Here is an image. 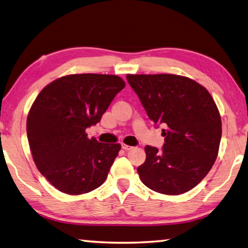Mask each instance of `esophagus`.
Here are the masks:
<instances>
[{
  "mask_svg": "<svg viewBox=\"0 0 248 248\" xmlns=\"http://www.w3.org/2000/svg\"><path fill=\"white\" fill-rule=\"evenodd\" d=\"M121 148H123L124 151H129V150H132L133 146H130V145H127V144L123 143V145H121Z\"/></svg>",
  "mask_w": 248,
  "mask_h": 248,
  "instance_id": "esophagus-1",
  "label": "esophagus"
}]
</instances>
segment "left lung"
Wrapping results in <instances>:
<instances>
[{"label":"left lung","instance_id":"8db88e82","mask_svg":"<svg viewBox=\"0 0 248 248\" xmlns=\"http://www.w3.org/2000/svg\"><path fill=\"white\" fill-rule=\"evenodd\" d=\"M149 118L162 124V151L146 145L138 167L141 182L159 194L180 195L202 180L215 164L222 136L219 109L205 87L175 74H128Z\"/></svg>","mask_w":248,"mask_h":248}]
</instances>
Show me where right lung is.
I'll return each mask as SVG.
<instances>
[{"instance_id":"1","label":"right lung","mask_w":248,"mask_h":248,"mask_svg":"<svg viewBox=\"0 0 248 248\" xmlns=\"http://www.w3.org/2000/svg\"><path fill=\"white\" fill-rule=\"evenodd\" d=\"M124 81L110 74H70L45 86L27 116L33 162L58 190L82 195L98 188L121 149L99 143L86 129L102 119Z\"/></svg>"}]
</instances>
